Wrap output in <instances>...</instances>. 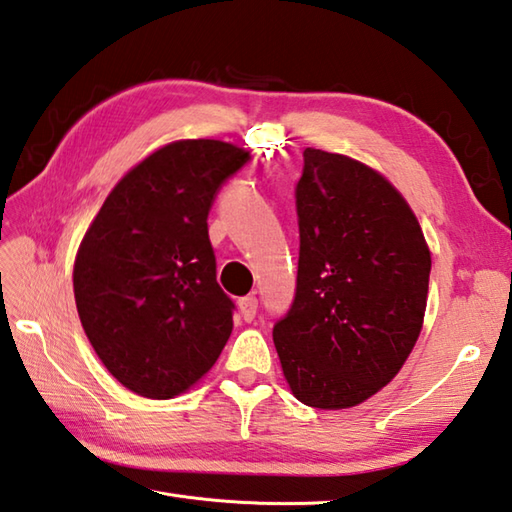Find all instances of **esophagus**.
I'll return each instance as SVG.
<instances>
[{
  "mask_svg": "<svg viewBox=\"0 0 512 512\" xmlns=\"http://www.w3.org/2000/svg\"><path fill=\"white\" fill-rule=\"evenodd\" d=\"M238 307H241V314L247 322H252L256 318V311H258V298L256 296H245L238 300Z\"/></svg>",
  "mask_w": 512,
  "mask_h": 512,
  "instance_id": "esophagus-1",
  "label": "esophagus"
}]
</instances>
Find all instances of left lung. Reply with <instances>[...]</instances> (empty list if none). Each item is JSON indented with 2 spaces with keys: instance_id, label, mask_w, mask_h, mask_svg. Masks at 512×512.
<instances>
[{
  "instance_id": "8db88e82",
  "label": "left lung",
  "mask_w": 512,
  "mask_h": 512,
  "mask_svg": "<svg viewBox=\"0 0 512 512\" xmlns=\"http://www.w3.org/2000/svg\"><path fill=\"white\" fill-rule=\"evenodd\" d=\"M296 183V294L274 344L296 398L349 409L389 384L420 336L431 254L382 174L307 148Z\"/></svg>"
}]
</instances>
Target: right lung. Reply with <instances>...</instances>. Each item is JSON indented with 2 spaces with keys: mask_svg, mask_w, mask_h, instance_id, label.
<instances>
[{
  "mask_svg": "<svg viewBox=\"0 0 512 512\" xmlns=\"http://www.w3.org/2000/svg\"><path fill=\"white\" fill-rule=\"evenodd\" d=\"M247 161L214 139L165 145L123 176L83 236L72 271L83 331L143 398L190 389L232 333L236 307L216 283L207 216Z\"/></svg>",
  "mask_w": 512,
  "mask_h": 512,
  "instance_id": "add662e5",
  "label": "right lung"
}]
</instances>
